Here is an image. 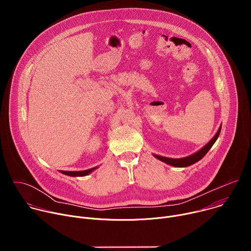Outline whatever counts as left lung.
Instances as JSON below:
<instances>
[{
	"mask_svg": "<svg viewBox=\"0 0 251 251\" xmlns=\"http://www.w3.org/2000/svg\"><path fill=\"white\" fill-rule=\"evenodd\" d=\"M221 130H222V125L220 126L217 134L214 135L212 137V139L207 143L206 145H204L201 150H199L198 152L188 156V157H184V158H178V159H174V158H168V157H163V156H159V155H156V154H153V156L170 165V166H173V167H177V168H185V167H189L197 162H199L201 159H202L204 157V155L209 151V149L212 147V145L214 144V142H216L220 136V133H221Z\"/></svg>",
	"mask_w": 251,
	"mask_h": 251,
	"instance_id": "8db88e82",
	"label": "left lung"
}]
</instances>
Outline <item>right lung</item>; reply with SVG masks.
I'll return each instance as SVG.
<instances>
[{
    "label": "right lung",
    "mask_w": 251,
    "mask_h": 251,
    "mask_svg": "<svg viewBox=\"0 0 251 251\" xmlns=\"http://www.w3.org/2000/svg\"><path fill=\"white\" fill-rule=\"evenodd\" d=\"M98 167H94L88 170H84V171H59L61 174H64L66 176H87L89 174H91L94 170H96Z\"/></svg>",
    "instance_id": "obj_1"
}]
</instances>
